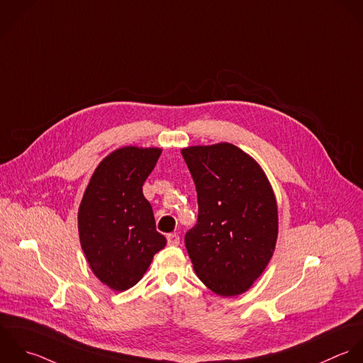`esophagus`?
I'll use <instances>...</instances> for the list:
<instances>
[{"label": "esophagus", "mask_w": 363, "mask_h": 363, "mask_svg": "<svg viewBox=\"0 0 363 363\" xmlns=\"http://www.w3.org/2000/svg\"><path fill=\"white\" fill-rule=\"evenodd\" d=\"M167 240H168L169 246H178L179 245V236L177 233H169L167 236Z\"/></svg>", "instance_id": "1"}]
</instances>
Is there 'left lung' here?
I'll return each mask as SVG.
<instances>
[{"label":"left lung","mask_w":363,"mask_h":363,"mask_svg":"<svg viewBox=\"0 0 363 363\" xmlns=\"http://www.w3.org/2000/svg\"><path fill=\"white\" fill-rule=\"evenodd\" d=\"M181 154L198 194V222L185 246L199 280L215 294L247 291L277 242V201L259 162L230 143L192 145Z\"/></svg>","instance_id":"left-lung-1"}]
</instances>
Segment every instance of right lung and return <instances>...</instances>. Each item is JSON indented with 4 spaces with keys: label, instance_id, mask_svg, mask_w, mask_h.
<instances>
[{
    "label": "right lung",
    "instance_id": "add662e5",
    "mask_svg": "<svg viewBox=\"0 0 363 363\" xmlns=\"http://www.w3.org/2000/svg\"><path fill=\"white\" fill-rule=\"evenodd\" d=\"M161 151L128 145L110 152L83 194L77 212L80 246L93 274L114 291L135 286L167 245L143 195Z\"/></svg>",
    "mask_w": 363,
    "mask_h": 363
}]
</instances>
